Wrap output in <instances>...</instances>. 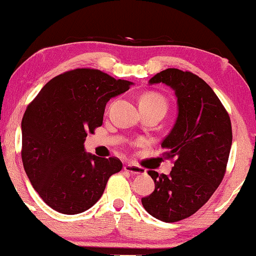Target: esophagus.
I'll use <instances>...</instances> for the list:
<instances>
[{"mask_svg": "<svg viewBox=\"0 0 256 256\" xmlns=\"http://www.w3.org/2000/svg\"><path fill=\"white\" fill-rule=\"evenodd\" d=\"M124 169L126 171H129V172L135 174H146V170L143 166H140L138 164H132V163H127L124 166Z\"/></svg>", "mask_w": 256, "mask_h": 256, "instance_id": "obj_1", "label": "esophagus"}]
</instances>
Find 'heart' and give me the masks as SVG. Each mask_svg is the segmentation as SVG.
Returning <instances> with one entry per match:
<instances>
[{"label": "heart", "instance_id": "obj_1", "mask_svg": "<svg viewBox=\"0 0 256 256\" xmlns=\"http://www.w3.org/2000/svg\"><path fill=\"white\" fill-rule=\"evenodd\" d=\"M140 104H148V106H157L166 112V100L156 92H148L142 94L140 98Z\"/></svg>", "mask_w": 256, "mask_h": 256}]
</instances>
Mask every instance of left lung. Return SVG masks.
<instances>
[{
	"label": "left lung",
	"mask_w": 256,
	"mask_h": 256,
	"mask_svg": "<svg viewBox=\"0 0 256 256\" xmlns=\"http://www.w3.org/2000/svg\"><path fill=\"white\" fill-rule=\"evenodd\" d=\"M174 90L178 116L163 140V154L174 160L169 174L149 170L155 182L152 194L142 198L146 211L164 222L194 214L222 183L232 146L230 115L213 90L192 72L166 68L150 79Z\"/></svg>",
	"instance_id": "obj_1"
}]
</instances>
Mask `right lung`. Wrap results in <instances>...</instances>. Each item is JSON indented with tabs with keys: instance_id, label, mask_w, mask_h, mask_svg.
Returning <instances> with one entry per match:
<instances>
[{
	"instance_id": "add662e5",
	"label": "right lung",
	"mask_w": 256,
	"mask_h": 256,
	"mask_svg": "<svg viewBox=\"0 0 256 256\" xmlns=\"http://www.w3.org/2000/svg\"><path fill=\"white\" fill-rule=\"evenodd\" d=\"M132 82L96 68L70 70L51 79L28 104L22 120V162L40 198L64 214H78L102 196L118 157L86 154L84 141L102 124L110 98Z\"/></svg>"
}]
</instances>
